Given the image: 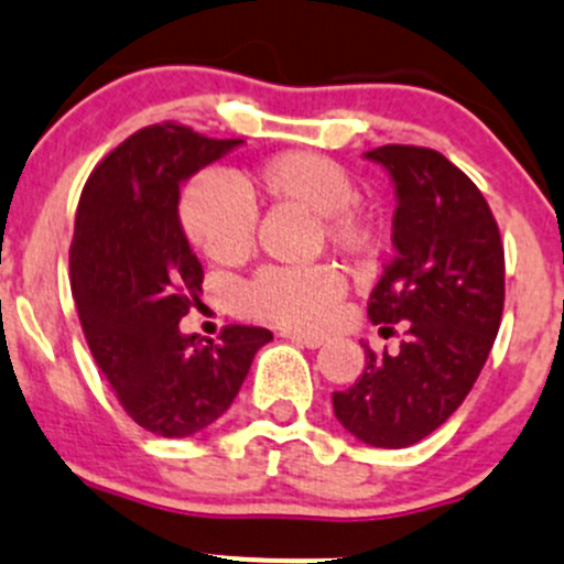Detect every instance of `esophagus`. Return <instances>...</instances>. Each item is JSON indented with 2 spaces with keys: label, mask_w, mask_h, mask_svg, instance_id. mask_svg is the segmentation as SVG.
<instances>
[{
  "label": "esophagus",
  "mask_w": 564,
  "mask_h": 564,
  "mask_svg": "<svg viewBox=\"0 0 564 564\" xmlns=\"http://www.w3.org/2000/svg\"><path fill=\"white\" fill-rule=\"evenodd\" d=\"M284 339H290V343H295V345H301V348H321L323 345V337H312V334H299V332H284L282 334Z\"/></svg>",
  "instance_id": "obj_1"
}]
</instances>
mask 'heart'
Segmentation results:
<instances>
[{
  "instance_id": "heart-1",
  "label": "heart",
  "mask_w": 564,
  "mask_h": 564,
  "mask_svg": "<svg viewBox=\"0 0 564 564\" xmlns=\"http://www.w3.org/2000/svg\"><path fill=\"white\" fill-rule=\"evenodd\" d=\"M232 186L199 175L183 188L177 221L197 252L219 265H236L254 249L252 205H290L317 216L334 252L361 258L376 243V221L356 203L359 188L343 164L310 150H284L247 172ZM345 276L334 265L282 269L265 265L238 288V310L290 332H321L345 299Z\"/></svg>"
}]
</instances>
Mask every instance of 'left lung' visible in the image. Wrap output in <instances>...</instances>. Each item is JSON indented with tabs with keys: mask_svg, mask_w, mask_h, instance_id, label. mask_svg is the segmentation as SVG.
I'll list each match as a JSON object with an SVG mask.
<instances>
[{
	"mask_svg": "<svg viewBox=\"0 0 564 564\" xmlns=\"http://www.w3.org/2000/svg\"><path fill=\"white\" fill-rule=\"evenodd\" d=\"M367 159L389 170L398 192V254L372 288L367 315L381 334L405 323L398 354L365 348L367 367L334 414L370 447L422 442L471 392L505 310V247L482 192L438 150L383 144Z\"/></svg>",
	"mask_w": 564,
	"mask_h": 564,
	"instance_id": "1",
	"label": "left lung"
}]
</instances>
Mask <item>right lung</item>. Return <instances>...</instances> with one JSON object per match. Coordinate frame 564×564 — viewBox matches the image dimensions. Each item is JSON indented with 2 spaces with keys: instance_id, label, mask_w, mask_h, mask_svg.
I'll use <instances>...</instances> for the list:
<instances>
[{
  "instance_id": "right-lung-1",
  "label": "right lung",
  "mask_w": 564,
  "mask_h": 564,
  "mask_svg": "<svg viewBox=\"0 0 564 564\" xmlns=\"http://www.w3.org/2000/svg\"><path fill=\"white\" fill-rule=\"evenodd\" d=\"M241 139L181 122L131 133L87 177L70 243V288L95 365L137 425L183 438L232 405L274 334L225 326L219 343L181 334L203 293V265L177 221L181 183Z\"/></svg>"
}]
</instances>
